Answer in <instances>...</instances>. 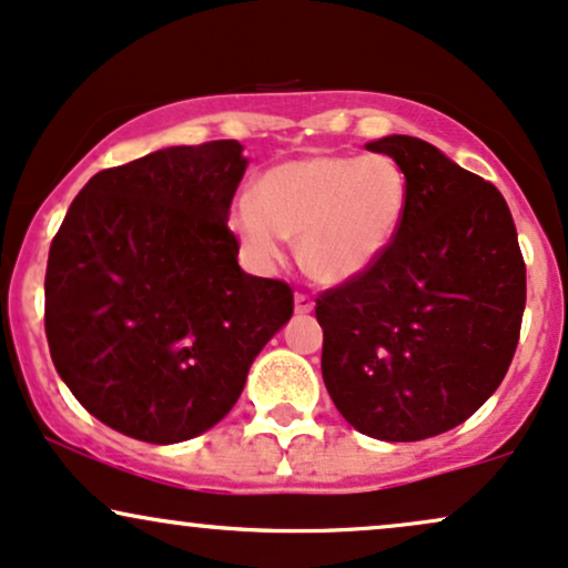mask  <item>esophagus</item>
I'll return each instance as SVG.
<instances>
[{"mask_svg":"<svg viewBox=\"0 0 568 568\" xmlns=\"http://www.w3.org/2000/svg\"><path fill=\"white\" fill-rule=\"evenodd\" d=\"M295 311L297 313H311L313 311L311 295H305V292H297V295H295Z\"/></svg>","mask_w":568,"mask_h":568,"instance_id":"esophagus-1","label":"esophagus"}]
</instances>
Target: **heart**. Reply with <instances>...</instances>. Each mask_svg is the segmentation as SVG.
<instances>
[{
  "instance_id": "b5f03b06",
  "label": "heart",
  "mask_w": 568,
  "mask_h": 568,
  "mask_svg": "<svg viewBox=\"0 0 568 568\" xmlns=\"http://www.w3.org/2000/svg\"><path fill=\"white\" fill-rule=\"evenodd\" d=\"M409 180L385 153H311L260 175L255 199L231 206V231L246 257L271 265L297 239L300 263L313 282L348 284L364 276L402 229Z\"/></svg>"
}]
</instances>
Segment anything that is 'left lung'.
I'll return each instance as SVG.
<instances>
[{
  "label": "left lung",
  "instance_id": "1",
  "mask_svg": "<svg viewBox=\"0 0 568 568\" xmlns=\"http://www.w3.org/2000/svg\"><path fill=\"white\" fill-rule=\"evenodd\" d=\"M409 180L393 244L316 297L322 375L364 436L423 442L457 428L503 383L526 305V265L503 193L419 138L366 145Z\"/></svg>",
  "mask_w": 568,
  "mask_h": 568
}]
</instances>
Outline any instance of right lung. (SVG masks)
Listing matches in <instances>:
<instances>
[{
	"label": "right lung",
	"instance_id": "obj_1",
	"mask_svg": "<svg viewBox=\"0 0 568 568\" xmlns=\"http://www.w3.org/2000/svg\"><path fill=\"white\" fill-rule=\"evenodd\" d=\"M236 140L172 145L100 170L50 244L44 332L77 402L149 444L189 442L242 396L295 311L292 286L239 268Z\"/></svg>",
	"mask_w": 568,
	"mask_h": 568
}]
</instances>
